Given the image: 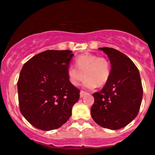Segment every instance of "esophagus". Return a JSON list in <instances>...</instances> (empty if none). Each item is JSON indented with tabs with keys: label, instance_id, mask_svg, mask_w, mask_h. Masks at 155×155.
I'll list each match as a JSON object with an SVG mask.
<instances>
[{
	"label": "esophagus",
	"instance_id": "34e87169",
	"mask_svg": "<svg viewBox=\"0 0 155 155\" xmlns=\"http://www.w3.org/2000/svg\"><path fill=\"white\" fill-rule=\"evenodd\" d=\"M87 92H84V91H82V90H81V92H80V97H83L84 95H86Z\"/></svg>",
	"mask_w": 155,
	"mask_h": 155
}]
</instances>
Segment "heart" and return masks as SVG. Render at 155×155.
<instances>
[{
    "mask_svg": "<svg viewBox=\"0 0 155 155\" xmlns=\"http://www.w3.org/2000/svg\"><path fill=\"white\" fill-rule=\"evenodd\" d=\"M76 66L69 65L67 74L69 81L74 86H79L84 76L83 85L85 88L92 90L103 86L109 79L111 67L108 60L104 57L93 54H84L77 57Z\"/></svg>",
    "mask_w": 155,
    "mask_h": 155,
    "instance_id": "obj_1",
    "label": "heart"
}]
</instances>
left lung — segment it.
Wrapping results in <instances>:
<instances>
[{"mask_svg": "<svg viewBox=\"0 0 155 155\" xmlns=\"http://www.w3.org/2000/svg\"><path fill=\"white\" fill-rule=\"evenodd\" d=\"M99 49L110 60L111 75L104 88L92 95L91 116L101 127L114 130L125 127L138 115L143 88L138 69L129 58L113 48Z\"/></svg>", "mask_w": 155, "mask_h": 155, "instance_id": "8db88e82", "label": "left lung"}]
</instances>
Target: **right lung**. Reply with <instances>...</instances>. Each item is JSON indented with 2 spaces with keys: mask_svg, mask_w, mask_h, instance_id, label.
<instances>
[{
  "mask_svg": "<svg viewBox=\"0 0 155 155\" xmlns=\"http://www.w3.org/2000/svg\"><path fill=\"white\" fill-rule=\"evenodd\" d=\"M73 55L70 50L44 51L23 65L17 82L19 109L36 128H59L71 116L80 92L67 74Z\"/></svg>",
  "mask_w": 155,
  "mask_h": 155,
  "instance_id": "1",
  "label": "right lung"
}]
</instances>
